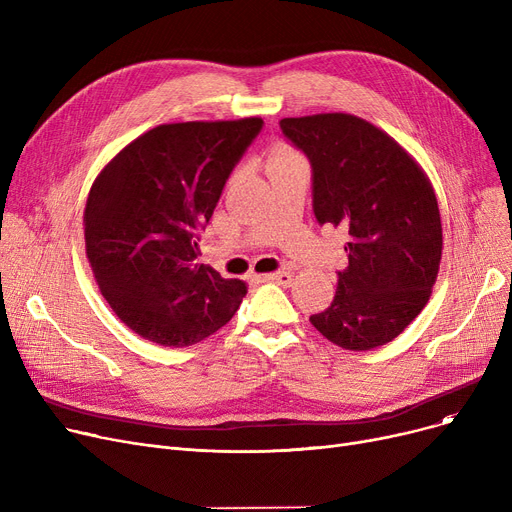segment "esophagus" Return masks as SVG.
Returning a JSON list of instances; mask_svg holds the SVG:
<instances>
[{
    "label": "esophagus",
    "mask_w": 512,
    "mask_h": 512,
    "mask_svg": "<svg viewBox=\"0 0 512 512\" xmlns=\"http://www.w3.org/2000/svg\"><path fill=\"white\" fill-rule=\"evenodd\" d=\"M261 280H265V282H276V284H280V286H290L292 284V274L290 272H276V274H265V276H261Z\"/></svg>",
    "instance_id": "esophagus-1"
}]
</instances>
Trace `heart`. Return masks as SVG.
Listing matches in <instances>:
<instances>
[{"instance_id": "b5f03b06", "label": "heart", "mask_w": 512, "mask_h": 512, "mask_svg": "<svg viewBox=\"0 0 512 512\" xmlns=\"http://www.w3.org/2000/svg\"><path fill=\"white\" fill-rule=\"evenodd\" d=\"M294 157H301L297 151L290 149L288 145H276L272 151H270V157H267V170L278 166V164H284V161H290Z\"/></svg>"}]
</instances>
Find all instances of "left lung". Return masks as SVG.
<instances>
[{"mask_svg": "<svg viewBox=\"0 0 512 512\" xmlns=\"http://www.w3.org/2000/svg\"><path fill=\"white\" fill-rule=\"evenodd\" d=\"M313 168L319 224L348 232L332 305L309 321L346 351L392 342L423 311L442 259L436 191L388 132L353 114L284 118Z\"/></svg>", "mask_w": 512, "mask_h": 512, "instance_id": "obj_1", "label": "left lung"}]
</instances>
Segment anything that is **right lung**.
Here are the masks:
<instances>
[{
  "label": "right lung",
  "mask_w": 512,
  "mask_h": 512,
  "mask_svg": "<svg viewBox=\"0 0 512 512\" xmlns=\"http://www.w3.org/2000/svg\"><path fill=\"white\" fill-rule=\"evenodd\" d=\"M263 120L159 124L116 153L85 205V247L95 282L122 324L182 348L226 326L247 284L197 261L236 161Z\"/></svg>",
  "instance_id": "right-lung-1"
}]
</instances>
